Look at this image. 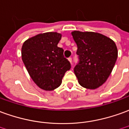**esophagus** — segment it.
Masks as SVG:
<instances>
[{
	"label": "esophagus",
	"instance_id": "34e87169",
	"mask_svg": "<svg viewBox=\"0 0 129 129\" xmlns=\"http://www.w3.org/2000/svg\"><path fill=\"white\" fill-rule=\"evenodd\" d=\"M68 60L69 61V62H70L71 63H72V58H71V57H70V58H68Z\"/></svg>",
	"mask_w": 129,
	"mask_h": 129
}]
</instances>
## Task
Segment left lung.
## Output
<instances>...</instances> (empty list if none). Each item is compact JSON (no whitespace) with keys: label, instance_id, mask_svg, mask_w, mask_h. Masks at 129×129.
<instances>
[{"label":"left lung","instance_id":"1","mask_svg":"<svg viewBox=\"0 0 129 129\" xmlns=\"http://www.w3.org/2000/svg\"><path fill=\"white\" fill-rule=\"evenodd\" d=\"M80 61L74 68L79 84L88 89H96L106 82L118 56L115 43L108 37L95 32L74 30Z\"/></svg>","mask_w":129,"mask_h":129}]
</instances>
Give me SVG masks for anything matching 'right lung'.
Masks as SVG:
<instances>
[{"instance_id":"add662e5","label":"right lung","mask_w":129,"mask_h":129,"mask_svg":"<svg viewBox=\"0 0 129 129\" xmlns=\"http://www.w3.org/2000/svg\"><path fill=\"white\" fill-rule=\"evenodd\" d=\"M62 35L57 32L40 33L26 40L21 47V58L33 81L40 89L52 91L61 84L71 63L57 47Z\"/></svg>"}]
</instances>
